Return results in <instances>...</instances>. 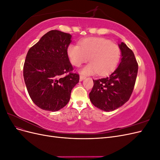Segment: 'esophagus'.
<instances>
[{
  "mask_svg": "<svg viewBox=\"0 0 160 160\" xmlns=\"http://www.w3.org/2000/svg\"><path fill=\"white\" fill-rule=\"evenodd\" d=\"M86 78V76H85V75H80V81H83V79H85Z\"/></svg>",
  "mask_w": 160,
  "mask_h": 160,
  "instance_id": "1",
  "label": "esophagus"
}]
</instances>
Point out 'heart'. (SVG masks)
Instances as JSON below:
<instances>
[{
  "label": "heart",
  "mask_w": 160,
  "mask_h": 160,
  "mask_svg": "<svg viewBox=\"0 0 160 160\" xmlns=\"http://www.w3.org/2000/svg\"><path fill=\"white\" fill-rule=\"evenodd\" d=\"M79 45L71 43L67 47V52L71 63L79 67L89 59L91 63L81 70L86 75H105L112 72L118 66L121 50L115 43L105 38L91 37L81 40Z\"/></svg>",
  "instance_id": "b5f03b06"
}]
</instances>
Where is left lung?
Instances as JSON below:
<instances>
[{"mask_svg":"<svg viewBox=\"0 0 160 160\" xmlns=\"http://www.w3.org/2000/svg\"><path fill=\"white\" fill-rule=\"evenodd\" d=\"M122 59L110 75L93 80L89 99L94 106L103 111H111L122 106L133 92L138 71L133 52L122 42L119 45Z\"/></svg>","mask_w":160,"mask_h":160,"instance_id":"1","label":"left lung"}]
</instances>
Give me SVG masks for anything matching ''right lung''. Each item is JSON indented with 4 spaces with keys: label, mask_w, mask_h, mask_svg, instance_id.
<instances>
[{
    "label": "right lung",
    "mask_w": 160,
    "mask_h": 160,
    "mask_svg": "<svg viewBox=\"0 0 160 160\" xmlns=\"http://www.w3.org/2000/svg\"><path fill=\"white\" fill-rule=\"evenodd\" d=\"M71 38L69 33L52 30L27 52L24 80L32 101L43 110L56 111L64 108L79 81V74L72 72L73 67L67 52Z\"/></svg>",
    "instance_id": "right-lung-1"
}]
</instances>
